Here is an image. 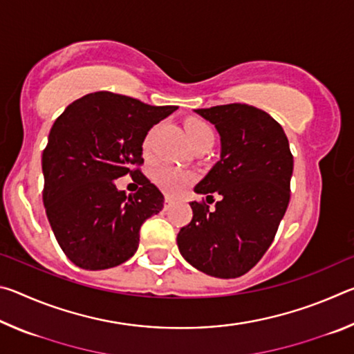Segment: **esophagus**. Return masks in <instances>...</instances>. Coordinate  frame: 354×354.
Returning <instances> with one entry per match:
<instances>
[{
	"label": "esophagus",
	"instance_id": "obj_1",
	"mask_svg": "<svg viewBox=\"0 0 354 354\" xmlns=\"http://www.w3.org/2000/svg\"><path fill=\"white\" fill-rule=\"evenodd\" d=\"M173 206V200L170 198V196H167L165 198V203H164V209L165 211H169V209Z\"/></svg>",
	"mask_w": 354,
	"mask_h": 354
}]
</instances>
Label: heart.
Returning <instances> with one entry per match:
<instances>
[{
    "instance_id": "b5f03b06",
    "label": "heart",
    "mask_w": 354,
    "mask_h": 354,
    "mask_svg": "<svg viewBox=\"0 0 354 354\" xmlns=\"http://www.w3.org/2000/svg\"><path fill=\"white\" fill-rule=\"evenodd\" d=\"M185 129H187L189 139L194 147L205 142H214V131L206 122H203V120H198V118L189 120V122L185 123ZM154 131L156 128L149 131L145 139H143V143H142L143 153H148L149 148H151ZM195 178H196L195 173H192L189 170L176 169V167L173 165H160L154 170V175H153L154 183L169 195L179 194L183 189H185L187 185L194 183Z\"/></svg>"
}]
</instances>
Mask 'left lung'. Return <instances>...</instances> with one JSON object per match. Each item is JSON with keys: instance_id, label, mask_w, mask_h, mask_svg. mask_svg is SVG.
Masks as SVG:
<instances>
[{"instance_id": "left-lung-1", "label": "left lung", "mask_w": 354, "mask_h": 354, "mask_svg": "<svg viewBox=\"0 0 354 354\" xmlns=\"http://www.w3.org/2000/svg\"><path fill=\"white\" fill-rule=\"evenodd\" d=\"M220 134V159L195 185L196 194L220 195L215 209L192 201V221L176 237L179 253L196 270L237 278L270 247L290 200L293 158L284 129L248 104L195 109Z\"/></svg>"}]
</instances>
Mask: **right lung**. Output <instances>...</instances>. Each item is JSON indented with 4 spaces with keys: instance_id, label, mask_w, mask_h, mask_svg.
<instances>
[{
    "instance_id": "add662e5",
    "label": "right lung",
    "mask_w": 354,
    "mask_h": 354,
    "mask_svg": "<svg viewBox=\"0 0 354 354\" xmlns=\"http://www.w3.org/2000/svg\"><path fill=\"white\" fill-rule=\"evenodd\" d=\"M178 106H149L112 92H95L67 106L41 154L44 205L57 243L84 270H104L134 256L143 221L159 214L164 195L137 167L148 131ZM131 174L134 196L115 179Z\"/></svg>"
}]
</instances>
